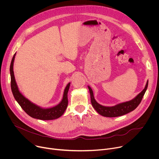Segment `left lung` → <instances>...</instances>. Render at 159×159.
<instances>
[{
    "label": "left lung",
    "mask_w": 159,
    "mask_h": 159,
    "mask_svg": "<svg viewBox=\"0 0 159 159\" xmlns=\"http://www.w3.org/2000/svg\"><path fill=\"white\" fill-rule=\"evenodd\" d=\"M148 84V81H147V83H146L145 88L143 89V90L141 93H139L134 99L126 102H123V103L117 104L112 107L103 106L99 104V103H97L94 99L93 93L92 89L90 87H88L90 93L92 105L97 111V112L103 116L116 117V116L124 115L125 114L130 113V111L134 110V109L139 106V104L142 101V99L145 93L146 89H147Z\"/></svg>",
    "instance_id": "8db88e82"
}]
</instances>
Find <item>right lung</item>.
<instances>
[{
	"mask_svg": "<svg viewBox=\"0 0 159 159\" xmlns=\"http://www.w3.org/2000/svg\"><path fill=\"white\" fill-rule=\"evenodd\" d=\"M16 53L12 58L10 65V74H11V87L13 96L16 101L21 107L25 112L30 116L42 120H55L62 116L68 105L67 93L70 87V83L67 84L65 89L63 99L57 106L51 107L44 109L41 108L35 104L32 103L30 101L26 99L19 91L15 79L13 72V62L15 60Z\"/></svg>",
	"mask_w": 159,
	"mask_h": 159,
	"instance_id": "1",
	"label": "right lung"
}]
</instances>
